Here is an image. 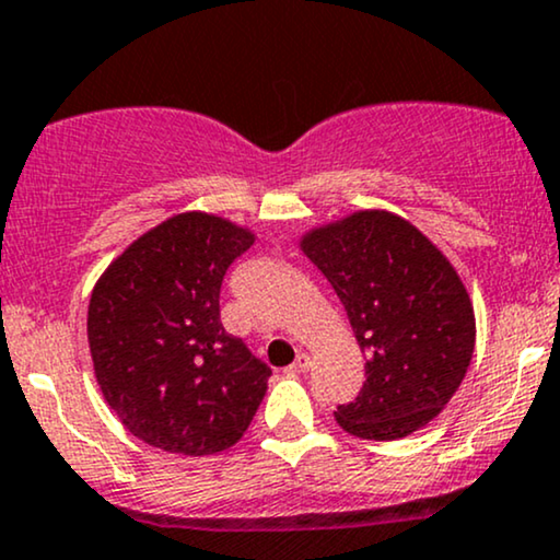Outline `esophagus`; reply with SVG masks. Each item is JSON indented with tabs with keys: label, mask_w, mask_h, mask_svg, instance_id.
Wrapping results in <instances>:
<instances>
[{
	"label": "esophagus",
	"mask_w": 560,
	"mask_h": 560,
	"mask_svg": "<svg viewBox=\"0 0 560 560\" xmlns=\"http://www.w3.org/2000/svg\"><path fill=\"white\" fill-rule=\"evenodd\" d=\"M307 368H310V357L307 354H298V360H294L287 370L294 375V373H305Z\"/></svg>",
	"instance_id": "esophagus-1"
}]
</instances>
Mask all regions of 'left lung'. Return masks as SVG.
Masks as SVG:
<instances>
[{
	"label": "left lung",
	"instance_id": "1",
	"mask_svg": "<svg viewBox=\"0 0 560 560\" xmlns=\"http://www.w3.org/2000/svg\"><path fill=\"white\" fill-rule=\"evenodd\" d=\"M300 247L331 281L368 357L365 383L354 401L336 407V422L368 441L428 425L475 352L472 302L446 255L388 211L313 229Z\"/></svg>",
	"mask_w": 560,
	"mask_h": 560
}]
</instances>
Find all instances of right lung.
Masks as SVG:
<instances>
[{
	"label": "right lung",
	"mask_w": 560,
	"mask_h": 560,
	"mask_svg": "<svg viewBox=\"0 0 560 560\" xmlns=\"http://www.w3.org/2000/svg\"><path fill=\"white\" fill-rule=\"evenodd\" d=\"M253 245L247 229L179 213L106 268L88 305L101 394L148 446L206 456L240 441L271 368L221 326V281Z\"/></svg>",
	"instance_id": "right-lung-1"
}]
</instances>
